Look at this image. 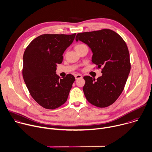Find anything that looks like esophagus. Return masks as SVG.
<instances>
[{"instance_id": "obj_1", "label": "esophagus", "mask_w": 152, "mask_h": 152, "mask_svg": "<svg viewBox=\"0 0 152 152\" xmlns=\"http://www.w3.org/2000/svg\"><path fill=\"white\" fill-rule=\"evenodd\" d=\"M75 78L76 80H77L78 78H82V75H80V74H76V75H75Z\"/></svg>"}]
</instances>
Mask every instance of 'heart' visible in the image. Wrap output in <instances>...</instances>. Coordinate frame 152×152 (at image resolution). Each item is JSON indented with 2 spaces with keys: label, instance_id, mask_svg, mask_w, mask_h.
Wrapping results in <instances>:
<instances>
[{
  "label": "heart",
  "instance_id": "obj_1",
  "mask_svg": "<svg viewBox=\"0 0 152 152\" xmlns=\"http://www.w3.org/2000/svg\"><path fill=\"white\" fill-rule=\"evenodd\" d=\"M84 46H86L85 44H79L78 45H76L75 47V48H80V47H84Z\"/></svg>",
  "mask_w": 152,
  "mask_h": 152
}]
</instances>
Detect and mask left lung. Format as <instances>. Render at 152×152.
Here are the masks:
<instances>
[{
    "instance_id": "left-lung-1",
    "label": "left lung",
    "mask_w": 152,
    "mask_h": 152,
    "mask_svg": "<svg viewBox=\"0 0 152 152\" xmlns=\"http://www.w3.org/2000/svg\"><path fill=\"white\" fill-rule=\"evenodd\" d=\"M76 41L86 44L93 53L92 62L102 75L96 80L85 76L83 92L87 100L96 107L113 104L124 89L131 70L127 45L118 34L110 29L79 33Z\"/></svg>"
}]
</instances>
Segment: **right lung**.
Here are the masks:
<instances>
[{
	"label": "right lung",
	"instance_id": "add662e5",
	"mask_svg": "<svg viewBox=\"0 0 152 152\" xmlns=\"http://www.w3.org/2000/svg\"><path fill=\"white\" fill-rule=\"evenodd\" d=\"M75 35H41L24 51V81L34 99L46 109L54 110L65 104L75 80L72 74L59 79L56 74L57 64L62 62L63 54Z\"/></svg>",
	"mask_w": 152,
	"mask_h": 152
}]
</instances>
